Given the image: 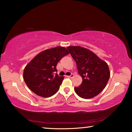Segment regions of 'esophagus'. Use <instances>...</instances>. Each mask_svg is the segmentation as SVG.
<instances>
[{"mask_svg": "<svg viewBox=\"0 0 132 132\" xmlns=\"http://www.w3.org/2000/svg\"><path fill=\"white\" fill-rule=\"evenodd\" d=\"M69 78H73V77H74V75H73V74H71L70 76H67Z\"/></svg>", "mask_w": 132, "mask_h": 132, "instance_id": "1", "label": "esophagus"}]
</instances>
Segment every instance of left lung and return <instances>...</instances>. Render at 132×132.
Wrapping results in <instances>:
<instances>
[{
	"label": "left lung",
	"instance_id": "8db88e82",
	"mask_svg": "<svg viewBox=\"0 0 132 132\" xmlns=\"http://www.w3.org/2000/svg\"><path fill=\"white\" fill-rule=\"evenodd\" d=\"M67 49L76 61L82 80L79 87H75L76 93L84 99H90L99 94L106 87L110 77L108 64L87 48L70 46Z\"/></svg>",
	"mask_w": 132,
	"mask_h": 132
}]
</instances>
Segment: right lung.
<instances>
[{
  "mask_svg": "<svg viewBox=\"0 0 132 132\" xmlns=\"http://www.w3.org/2000/svg\"><path fill=\"white\" fill-rule=\"evenodd\" d=\"M69 53L66 48L56 46L35 56L23 71V79L28 87L42 97H50L56 93L64 79L55 74L57 63Z\"/></svg>",
  "mask_w": 132,
  "mask_h": 132,
  "instance_id": "obj_1",
  "label": "right lung"
}]
</instances>
